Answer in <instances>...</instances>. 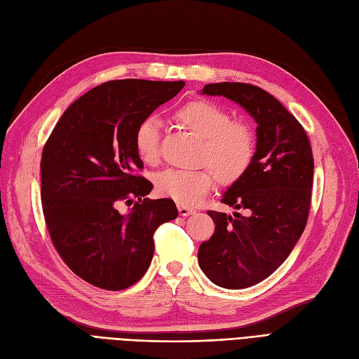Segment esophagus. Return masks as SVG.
<instances>
[{"label":"esophagus","instance_id":"esophagus-1","mask_svg":"<svg viewBox=\"0 0 359 359\" xmlns=\"http://www.w3.org/2000/svg\"><path fill=\"white\" fill-rule=\"evenodd\" d=\"M178 212H180V215H181V217H189V215L194 214L196 211H194L193 208H190V206H185V205H178Z\"/></svg>","mask_w":359,"mask_h":359}]
</instances>
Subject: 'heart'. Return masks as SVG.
<instances>
[{
	"label": "heart",
	"mask_w": 359,
	"mask_h": 359,
	"mask_svg": "<svg viewBox=\"0 0 359 359\" xmlns=\"http://www.w3.org/2000/svg\"><path fill=\"white\" fill-rule=\"evenodd\" d=\"M175 120L201 140L196 163L208 169H168L156 177L157 191L181 205H196L211 191L214 177L221 185L238 182L255 156V135L245 123L233 121L227 109L211 101H191L175 111ZM135 150L145 165L160 157V123L147 117L135 129Z\"/></svg>",
	"instance_id": "heart-1"
}]
</instances>
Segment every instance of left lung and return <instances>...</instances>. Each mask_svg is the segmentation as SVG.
Here are the masks:
<instances>
[{
	"mask_svg": "<svg viewBox=\"0 0 359 359\" xmlns=\"http://www.w3.org/2000/svg\"><path fill=\"white\" fill-rule=\"evenodd\" d=\"M201 93L227 97L257 123L252 165L221 199L242 214L208 211L215 231L197 252L202 271L215 285L248 288L285 262L306 227L313 184L312 148L297 118L257 86L212 83Z\"/></svg>",
	"mask_w": 359,
	"mask_h": 359,
	"instance_id": "left-lung-1",
	"label": "left lung"
}]
</instances>
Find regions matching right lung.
<instances>
[{
  "label": "right lung",
  "instance_id": "right-lung-1",
  "mask_svg": "<svg viewBox=\"0 0 359 359\" xmlns=\"http://www.w3.org/2000/svg\"><path fill=\"white\" fill-rule=\"evenodd\" d=\"M184 81L113 80L71 104L41 156V201L52 242L67 266L92 285L125 290L154 254L153 234L175 219L170 199H144L153 184L135 150V129L172 100ZM135 203L120 215V201Z\"/></svg>",
  "mask_w": 359,
  "mask_h": 359
}]
</instances>
